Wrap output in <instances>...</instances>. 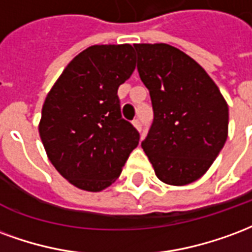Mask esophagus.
<instances>
[{"mask_svg":"<svg viewBox=\"0 0 252 252\" xmlns=\"http://www.w3.org/2000/svg\"><path fill=\"white\" fill-rule=\"evenodd\" d=\"M133 125H134V126H135V127L138 128L139 131H141V130H142V124H141V121H139L138 118H137V119H134V121H133Z\"/></svg>","mask_w":252,"mask_h":252,"instance_id":"1","label":"esophagus"}]
</instances>
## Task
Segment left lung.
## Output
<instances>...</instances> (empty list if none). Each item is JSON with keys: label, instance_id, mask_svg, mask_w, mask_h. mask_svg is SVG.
I'll list each match as a JSON object with an SVG mask.
<instances>
[{"label": "left lung", "instance_id": "1", "mask_svg": "<svg viewBox=\"0 0 252 252\" xmlns=\"http://www.w3.org/2000/svg\"><path fill=\"white\" fill-rule=\"evenodd\" d=\"M138 73L150 94L153 124L142 149L169 185L200 179L223 149L228 106L204 68L168 44H135Z\"/></svg>", "mask_w": 252, "mask_h": 252}]
</instances>
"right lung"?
<instances>
[{
	"label": "right lung",
	"mask_w": 252,
	"mask_h": 252,
	"mask_svg": "<svg viewBox=\"0 0 252 252\" xmlns=\"http://www.w3.org/2000/svg\"><path fill=\"white\" fill-rule=\"evenodd\" d=\"M134 69L130 44L93 45L68 64L45 98L40 138L56 170L78 188H107L138 146V130L122 118L118 98Z\"/></svg>",
	"instance_id": "1"
}]
</instances>
